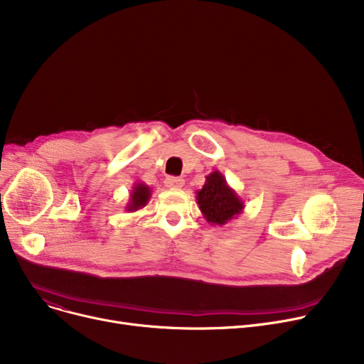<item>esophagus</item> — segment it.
<instances>
[{
  "instance_id": "esophagus-1",
  "label": "esophagus",
  "mask_w": 364,
  "mask_h": 364,
  "mask_svg": "<svg viewBox=\"0 0 364 364\" xmlns=\"http://www.w3.org/2000/svg\"><path fill=\"white\" fill-rule=\"evenodd\" d=\"M165 184L171 188H181L184 186V180L180 177H166Z\"/></svg>"
}]
</instances>
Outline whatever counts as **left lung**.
Instances as JSON below:
<instances>
[{"label": "left lung", "mask_w": 364, "mask_h": 364, "mask_svg": "<svg viewBox=\"0 0 364 364\" xmlns=\"http://www.w3.org/2000/svg\"><path fill=\"white\" fill-rule=\"evenodd\" d=\"M203 187L196 192V202L203 218L211 225H225L245 209L242 198L228 186L220 171L205 177Z\"/></svg>", "instance_id": "left-lung-1"}]
</instances>
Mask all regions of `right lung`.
<instances>
[{
	"label": "right lung",
	"instance_id": "obj_1",
	"mask_svg": "<svg viewBox=\"0 0 364 364\" xmlns=\"http://www.w3.org/2000/svg\"><path fill=\"white\" fill-rule=\"evenodd\" d=\"M151 196V188L146 183L137 181L132 186L129 192V200L125 206V211L128 213H136L139 209L144 208Z\"/></svg>",
	"mask_w": 364,
	"mask_h": 364
}]
</instances>
